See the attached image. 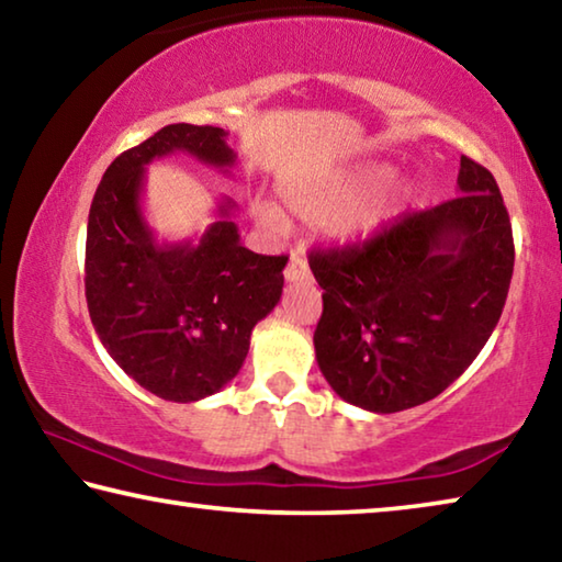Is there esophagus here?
<instances>
[{
	"label": "esophagus",
	"mask_w": 562,
	"mask_h": 562,
	"mask_svg": "<svg viewBox=\"0 0 562 562\" xmlns=\"http://www.w3.org/2000/svg\"><path fill=\"white\" fill-rule=\"evenodd\" d=\"M284 278H288V282H300L310 278L307 260L302 258V252H292L288 268H284Z\"/></svg>",
	"instance_id": "esophagus-1"
}]
</instances>
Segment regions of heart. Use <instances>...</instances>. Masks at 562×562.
<instances>
[{
	"mask_svg": "<svg viewBox=\"0 0 562 562\" xmlns=\"http://www.w3.org/2000/svg\"><path fill=\"white\" fill-rule=\"evenodd\" d=\"M394 178H396L394 166L369 164L351 170L347 176L331 178L327 183L307 186V188H288L284 190V201H288V205L294 213L312 223L331 221V217H337L351 206L352 211L348 210L349 214L344 212L346 215L339 217L331 231H335L339 240L361 243L376 235L396 215L398 211L396 201H382V198L369 201V198L382 193ZM364 200L368 201L367 204L363 203ZM355 204L358 205L357 209L353 207ZM260 221L262 225L274 227V231L282 227L280 213L268 205L260 207Z\"/></svg>",
	"mask_w": 562,
	"mask_h": 562,
	"instance_id": "obj_1",
	"label": "heart"
}]
</instances>
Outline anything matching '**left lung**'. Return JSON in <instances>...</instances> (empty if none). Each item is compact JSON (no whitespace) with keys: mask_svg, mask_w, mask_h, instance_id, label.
<instances>
[{"mask_svg":"<svg viewBox=\"0 0 562 562\" xmlns=\"http://www.w3.org/2000/svg\"><path fill=\"white\" fill-rule=\"evenodd\" d=\"M513 231L491 170L461 156L459 195L398 215L364 243L312 250L317 364L359 408L394 414L456 382L508 297Z\"/></svg>","mask_w":562,"mask_h":562,"instance_id":"8db88e82","label":"left lung"}]
</instances>
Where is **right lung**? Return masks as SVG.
Segmentation results:
<instances>
[{
    "label": "right lung",
    "mask_w": 562,
    "mask_h": 562,
    "mask_svg": "<svg viewBox=\"0 0 562 562\" xmlns=\"http://www.w3.org/2000/svg\"><path fill=\"white\" fill-rule=\"evenodd\" d=\"M217 126L170 123L106 168L87 227V304L113 361L150 394L190 404L240 372L252 327L280 302L288 255L240 245L223 201L201 243L160 245L140 211L146 166L183 150L207 166L235 164Z\"/></svg>",
    "instance_id": "right-lung-1"
}]
</instances>
